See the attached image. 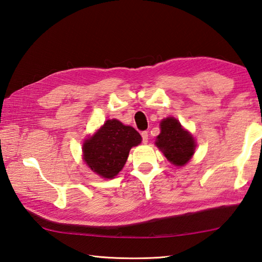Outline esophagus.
<instances>
[{
    "label": "esophagus",
    "mask_w": 262,
    "mask_h": 262,
    "mask_svg": "<svg viewBox=\"0 0 262 262\" xmlns=\"http://www.w3.org/2000/svg\"><path fill=\"white\" fill-rule=\"evenodd\" d=\"M141 137H142V142L147 143L148 142V132L147 131H142L141 132Z\"/></svg>",
    "instance_id": "34e87169"
}]
</instances>
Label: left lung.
Returning <instances> with one entry per match:
<instances>
[{
    "label": "left lung",
    "instance_id": "8db88e82",
    "mask_svg": "<svg viewBox=\"0 0 262 262\" xmlns=\"http://www.w3.org/2000/svg\"><path fill=\"white\" fill-rule=\"evenodd\" d=\"M155 143L167 161L176 166H184L193 156L196 146L190 132L184 130L174 117H167L161 122V133Z\"/></svg>",
    "mask_w": 262,
    "mask_h": 262
}]
</instances>
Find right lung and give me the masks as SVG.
I'll return each mask as SVG.
<instances>
[{
  "instance_id": "add662e5",
  "label": "right lung",
  "mask_w": 262,
  "mask_h": 262,
  "mask_svg": "<svg viewBox=\"0 0 262 262\" xmlns=\"http://www.w3.org/2000/svg\"><path fill=\"white\" fill-rule=\"evenodd\" d=\"M141 140V136L132 126L115 119L107 120L83 142V161L101 178L113 179L123 168L130 149Z\"/></svg>"
}]
</instances>
